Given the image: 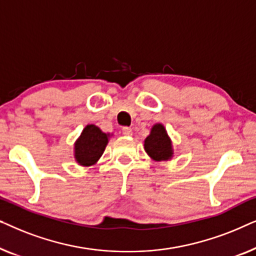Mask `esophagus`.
Listing matches in <instances>:
<instances>
[{
	"label": "esophagus",
	"mask_w": 256,
	"mask_h": 256,
	"mask_svg": "<svg viewBox=\"0 0 256 256\" xmlns=\"http://www.w3.org/2000/svg\"><path fill=\"white\" fill-rule=\"evenodd\" d=\"M122 134L126 135V136H130V135L132 134V128H129V127H124V128H122Z\"/></svg>",
	"instance_id": "esophagus-1"
}]
</instances>
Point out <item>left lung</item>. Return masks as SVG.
Segmentation results:
<instances>
[{
	"instance_id": "8db88e82",
	"label": "left lung",
	"mask_w": 256,
	"mask_h": 256,
	"mask_svg": "<svg viewBox=\"0 0 256 256\" xmlns=\"http://www.w3.org/2000/svg\"><path fill=\"white\" fill-rule=\"evenodd\" d=\"M144 149L152 158L156 160H169L172 156L171 141L162 124H155L144 141Z\"/></svg>"
}]
</instances>
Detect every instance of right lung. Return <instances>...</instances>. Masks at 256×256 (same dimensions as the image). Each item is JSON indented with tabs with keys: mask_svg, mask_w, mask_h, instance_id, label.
<instances>
[{
	"mask_svg": "<svg viewBox=\"0 0 256 256\" xmlns=\"http://www.w3.org/2000/svg\"><path fill=\"white\" fill-rule=\"evenodd\" d=\"M108 143V135L94 124L86 126L76 143V160L82 166H92L102 155Z\"/></svg>",
	"mask_w": 256,
	"mask_h": 256,
	"instance_id": "1",
	"label": "right lung"
}]
</instances>
